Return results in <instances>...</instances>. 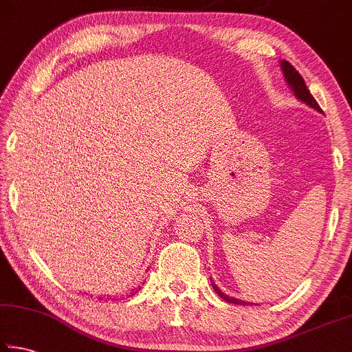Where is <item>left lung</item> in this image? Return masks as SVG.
I'll return each mask as SVG.
<instances>
[{"label": "left lung", "instance_id": "left-lung-1", "mask_svg": "<svg viewBox=\"0 0 352 352\" xmlns=\"http://www.w3.org/2000/svg\"><path fill=\"white\" fill-rule=\"evenodd\" d=\"M281 67H283L285 79H287L289 85L292 87V90L295 91L296 98L301 99L302 102H306L307 105H311L312 109L321 111V107L318 105L317 100H315V98L312 96L311 91H309V88H307V85H306L305 79H302L301 74L298 73V71L294 68V65H290L289 62L284 60V62H281ZM212 287L217 290V294L220 295V298H222V300L228 301V302H234V305H242L241 300H236V298H231V296H228V295H225L223 292H220V290L216 287V285H212Z\"/></svg>", "mask_w": 352, "mask_h": 352}]
</instances>
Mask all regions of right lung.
<instances>
[{
    "label": "right lung",
    "mask_w": 352,
    "mask_h": 352,
    "mask_svg": "<svg viewBox=\"0 0 352 352\" xmlns=\"http://www.w3.org/2000/svg\"><path fill=\"white\" fill-rule=\"evenodd\" d=\"M136 294V292L135 290H130V294H126V295H122L121 296V300H122V298H129V296H132V295H135ZM107 298H109V296H107ZM99 300L100 301H102V296H99Z\"/></svg>",
    "instance_id": "obj_1"
}]
</instances>
